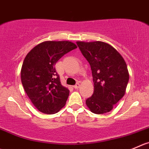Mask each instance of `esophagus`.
<instances>
[{"instance_id": "obj_1", "label": "esophagus", "mask_w": 149, "mask_h": 149, "mask_svg": "<svg viewBox=\"0 0 149 149\" xmlns=\"http://www.w3.org/2000/svg\"><path fill=\"white\" fill-rule=\"evenodd\" d=\"M79 86H80V84H79V83H77L76 85L73 86V87H74V89H79Z\"/></svg>"}]
</instances>
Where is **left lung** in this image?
Returning a JSON list of instances; mask_svg holds the SVG:
<instances>
[{
  "label": "left lung",
  "instance_id": "8db88e82",
  "mask_svg": "<svg viewBox=\"0 0 149 149\" xmlns=\"http://www.w3.org/2000/svg\"><path fill=\"white\" fill-rule=\"evenodd\" d=\"M90 65L94 92L86 104L92 113L109 112L125 95L129 81L127 66L120 54L102 41L76 42Z\"/></svg>",
  "mask_w": 149,
  "mask_h": 149
}]
</instances>
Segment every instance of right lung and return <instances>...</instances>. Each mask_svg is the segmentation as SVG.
Masks as SVG:
<instances>
[{"instance_id": "add662e5", "label": "right lung", "mask_w": 149, "mask_h": 149, "mask_svg": "<svg viewBox=\"0 0 149 149\" xmlns=\"http://www.w3.org/2000/svg\"><path fill=\"white\" fill-rule=\"evenodd\" d=\"M76 48L70 41H45L35 47L24 58L22 84L32 103L42 113L54 114L65 104L70 91L61 84L55 64Z\"/></svg>"}]
</instances>
